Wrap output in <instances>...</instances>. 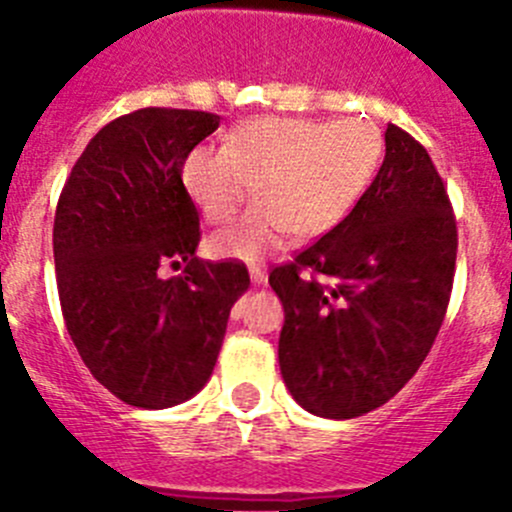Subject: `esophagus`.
Masks as SVG:
<instances>
[{"mask_svg":"<svg viewBox=\"0 0 512 512\" xmlns=\"http://www.w3.org/2000/svg\"><path fill=\"white\" fill-rule=\"evenodd\" d=\"M251 282L253 284H266V271L261 266H253L251 269Z\"/></svg>","mask_w":512,"mask_h":512,"instance_id":"1","label":"esophagus"}]
</instances>
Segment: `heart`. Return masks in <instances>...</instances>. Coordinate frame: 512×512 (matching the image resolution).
I'll return each instance as SVG.
<instances>
[{
    "mask_svg": "<svg viewBox=\"0 0 512 512\" xmlns=\"http://www.w3.org/2000/svg\"><path fill=\"white\" fill-rule=\"evenodd\" d=\"M379 156L382 138L369 122L256 117L230 130L225 148H194L182 179L212 225L230 223L256 192L259 202L210 241L215 256L253 264L289 233L315 238L341 223Z\"/></svg>",
    "mask_w": 512,
    "mask_h": 512,
    "instance_id": "obj_1",
    "label": "heart"
}]
</instances>
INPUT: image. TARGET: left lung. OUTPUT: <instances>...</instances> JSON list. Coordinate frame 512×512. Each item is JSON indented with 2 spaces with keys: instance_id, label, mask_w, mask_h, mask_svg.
Instances as JSON below:
<instances>
[{
  "instance_id": "obj_1",
  "label": "left lung",
  "mask_w": 512,
  "mask_h": 512,
  "mask_svg": "<svg viewBox=\"0 0 512 512\" xmlns=\"http://www.w3.org/2000/svg\"><path fill=\"white\" fill-rule=\"evenodd\" d=\"M384 146L354 210L269 274L284 305V384L320 418H359L392 400L449 307L459 238L443 179L397 125H387Z\"/></svg>"
}]
</instances>
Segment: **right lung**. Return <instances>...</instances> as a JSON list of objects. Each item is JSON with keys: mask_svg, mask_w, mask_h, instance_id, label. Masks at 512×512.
Instances as JSON below:
<instances>
[{"mask_svg": "<svg viewBox=\"0 0 512 512\" xmlns=\"http://www.w3.org/2000/svg\"><path fill=\"white\" fill-rule=\"evenodd\" d=\"M220 115L146 107L104 125L58 197L53 259L69 336L99 384L164 410L202 390L230 307L251 284L241 261H202L200 212L182 182ZM187 263L164 280V265Z\"/></svg>", "mask_w": 512, "mask_h": 512, "instance_id": "1", "label": "right lung"}]
</instances>
